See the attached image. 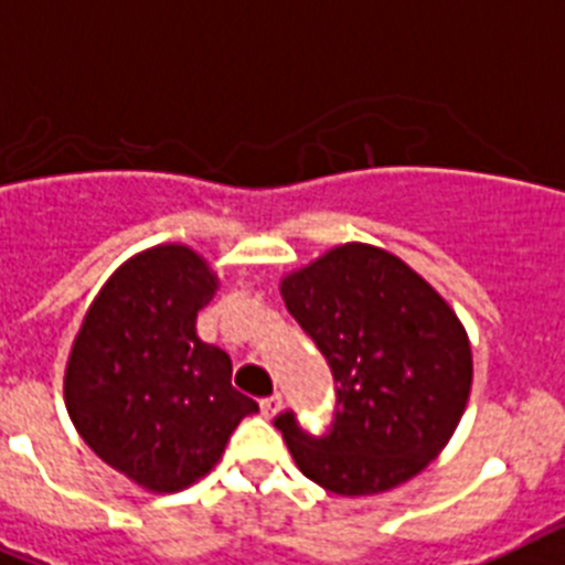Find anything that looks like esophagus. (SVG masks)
Instances as JSON below:
<instances>
[{
	"instance_id": "esophagus-1",
	"label": "esophagus",
	"mask_w": 565,
	"mask_h": 565,
	"mask_svg": "<svg viewBox=\"0 0 565 565\" xmlns=\"http://www.w3.org/2000/svg\"><path fill=\"white\" fill-rule=\"evenodd\" d=\"M281 412V394H273L267 401H260V415L264 417H275Z\"/></svg>"
}]
</instances>
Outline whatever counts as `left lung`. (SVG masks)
<instances>
[{"label":"left lung","instance_id":"obj_1","mask_svg":"<svg viewBox=\"0 0 565 565\" xmlns=\"http://www.w3.org/2000/svg\"><path fill=\"white\" fill-rule=\"evenodd\" d=\"M284 305L328 356L337 420L310 441L284 433L301 473L339 497H377L441 456L473 388L470 337L447 298L394 252L339 243L281 275Z\"/></svg>","mask_w":565,"mask_h":565}]
</instances>
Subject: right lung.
Instances as JSON below:
<instances>
[{
  "label": "right lung",
  "instance_id": "obj_1",
  "mask_svg": "<svg viewBox=\"0 0 565 565\" xmlns=\"http://www.w3.org/2000/svg\"><path fill=\"white\" fill-rule=\"evenodd\" d=\"M220 287L185 243H156L109 275L86 307L63 401L95 456L148 493H179L214 470L258 403L232 388V360L196 337Z\"/></svg>",
  "mask_w": 565,
  "mask_h": 565
}]
</instances>
